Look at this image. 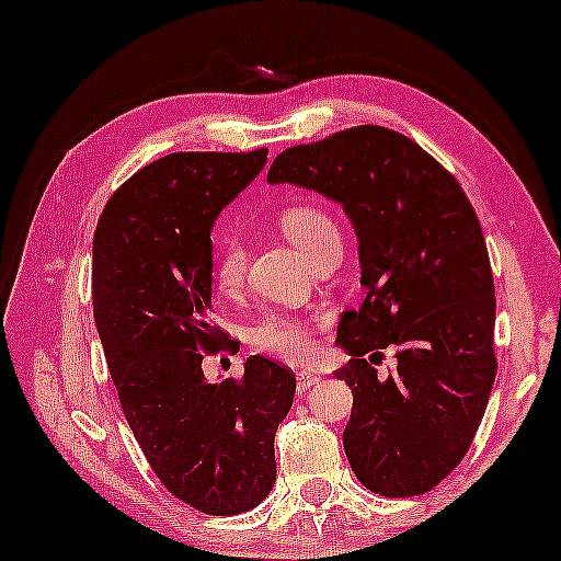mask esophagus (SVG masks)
Returning a JSON list of instances; mask_svg holds the SVG:
<instances>
[{"label": "esophagus", "mask_w": 561, "mask_h": 561, "mask_svg": "<svg viewBox=\"0 0 561 561\" xmlns=\"http://www.w3.org/2000/svg\"><path fill=\"white\" fill-rule=\"evenodd\" d=\"M314 382H320V375L312 373V370H299L297 373V388L299 392L307 390L309 386H314Z\"/></svg>", "instance_id": "esophagus-1"}]
</instances>
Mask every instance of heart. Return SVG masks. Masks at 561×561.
Wrapping results in <instances>:
<instances>
[{
	"label": "heart",
	"mask_w": 561,
	"mask_h": 561,
	"mask_svg": "<svg viewBox=\"0 0 561 561\" xmlns=\"http://www.w3.org/2000/svg\"><path fill=\"white\" fill-rule=\"evenodd\" d=\"M279 229L291 244L314 262L322 252L340 247V229L330 214L312 204L287 206L279 214ZM247 274V252L239 239L224 237L214 252V284L224 295L239 291ZM249 345L259 353L282 357V360H305L312 355V320L287 312H266L249 328Z\"/></svg>",
	"instance_id": "1"
}]
</instances>
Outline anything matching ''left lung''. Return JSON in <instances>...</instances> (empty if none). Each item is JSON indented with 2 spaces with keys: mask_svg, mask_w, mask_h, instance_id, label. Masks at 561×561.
Returning a JSON list of instances; mask_svg holds the SVG:
<instances>
[{
  "mask_svg": "<svg viewBox=\"0 0 561 561\" xmlns=\"http://www.w3.org/2000/svg\"><path fill=\"white\" fill-rule=\"evenodd\" d=\"M270 183L320 191L353 219L365 299L337 330L350 363L334 375L353 390L342 443L375 494H425L468 454L496 378L494 277L471 201L415 140L380 125L282 150ZM388 344L399 367L382 381L364 355Z\"/></svg>",
  "mask_w": 561,
  "mask_h": 561,
  "instance_id": "left-lung-1",
  "label": "left lung"
}]
</instances>
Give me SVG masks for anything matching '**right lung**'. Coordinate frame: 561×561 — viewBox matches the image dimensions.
<instances>
[{
	"mask_svg": "<svg viewBox=\"0 0 561 561\" xmlns=\"http://www.w3.org/2000/svg\"><path fill=\"white\" fill-rule=\"evenodd\" d=\"M264 163L266 148L158 158L107 198L93 239V314L125 421L158 481L211 516L270 494L297 388L262 355L221 382L201 367L233 350L208 317L214 219Z\"/></svg>",
	"mask_w": 561,
	"mask_h": 561,
	"instance_id": "right-lung-1",
	"label": "right lung"
}]
</instances>
